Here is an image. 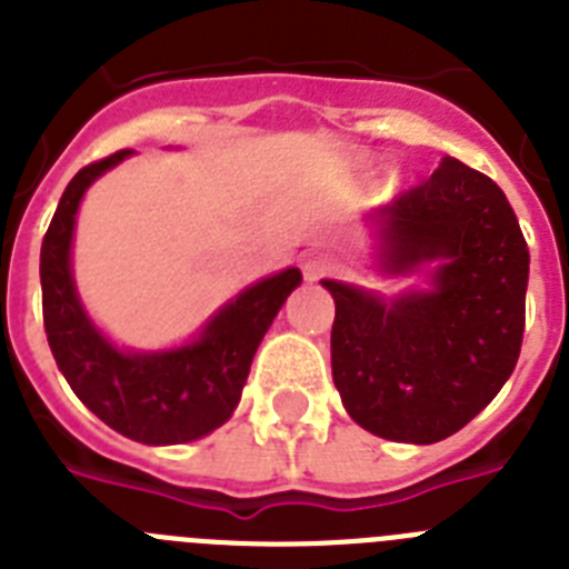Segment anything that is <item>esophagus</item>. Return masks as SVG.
<instances>
[{"mask_svg":"<svg viewBox=\"0 0 569 569\" xmlns=\"http://www.w3.org/2000/svg\"><path fill=\"white\" fill-rule=\"evenodd\" d=\"M330 270V261L328 256L321 253H305V259H301V273H305V279L308 281H316L319 276H325Z\"/></svg>","mask_w":569,"mask_h":569,"instance_id":"obj_1","label":"esophagus"}]
</instances>
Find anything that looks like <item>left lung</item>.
<instances>
[{
    "label": "left lung",
    "instance_id": "left-lung-1",
    "mask_svg": "<svg viewBox=\"0 0 569 569\" xmlns=\"http://www.w3.org/2000/svg\"><path fill=\"white\" fill-rule=\"evenodd\" d=\"M365 224L373 268L421 273L425 288L385 296L321 279L336 301V390L367 433L436 445L476 419L519 361L530 250L499 184L453 156Z\"/></svg>",
    "mask_w": 569,
    "mask_h": 569
}]
</instances>
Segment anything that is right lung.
<instances>
[{"label":"right lung","instance_id":"1","mask_svg":"<svg viewBox=\"0 0 569 569\" xmlns=\"http://www.w3.org/2000/svg\"><path fill=\"white\" fill-rule=\"evenodd\" d=\"M133 150L79 170L64 188L39 256L44 333L70 390L116 433L142 445H184L233 416L250 361L276 313L301 284L284 268L241 290L190 341L164 350H128L110 341L84 310L73 281V230L82 196Z\"/></svg>","mask_w":569,"mask_h":569}]
</instances>
